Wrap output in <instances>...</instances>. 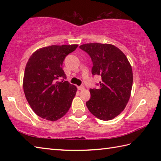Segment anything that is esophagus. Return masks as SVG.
<instances>
[{
	"label": "esophagus",
	"mask_w": 161,
	"mask_h": 161,
	"mask_svg": "<svg viewBox=\"0 0 161 161\" xmlns=\"http://www.w3.org/2000/svg\"><path fill=\"white\" fill-rule=\"evenodd\" d=\"M77 89L78 90H83V89H84V86H77Z\"/></svg>",
	"instance_id": "1"
}]
</instances>
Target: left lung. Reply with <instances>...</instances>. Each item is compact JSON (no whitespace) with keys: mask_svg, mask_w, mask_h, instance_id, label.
<instances>
[{"mask_svg":"<svg viewBox=\"0 0 161 161\" xmlns=\"http://www.w3.org/2000/svg\"><path fill=\"white\" fill-rule=\"evenodd\" d=\"M91 57L92 73L102 77L98 89H91L86 105L97 118L108 121L119 115L129 102L133 84V72L126 56L111 44L87 43L80 46Z\"/></svg>","mask_w":161,"mask_h":161,"instance_id":"1","label":"left lung"}]
</instances>
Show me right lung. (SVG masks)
Segmentation results:
<instances>
[{
    "mask_svg": "<svg viewBox=\"0 0 161 161\" xmlns=\"http://www.w3.org/2000/svg\"><path fill=\"white\" fill-rule=\"evenodd\" d=\"M78 45H51L37 50L26 64L23 90L34 112L41 118L54 121L69 111L77 87L66 80L62 63ZM62 78L61 82L58 81Z\"/></svg>",
    "mask_w": 161,
    "mask_h": 161,
    "instance_id": "add662e5",
    "label": "right lung"
}]
</instances>
